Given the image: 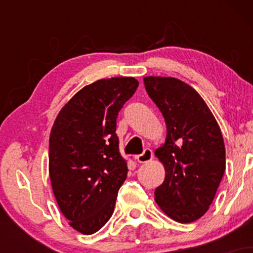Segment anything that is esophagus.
Returning a JSON list of instances; mask_svg holds the SVG:
<instances>
[{"mask_svg":"<svg viewBox=\"0 0 253 253\" xmlns=\"http://www.w3.org/2000/svg\"><path fill=\"white\" fill-rule=\"evenodd\" d=\"M152 157H153L152 150L145 149L144 152L141 153V155L136 156V161H138L139 163H146V162H149V161H151V159H152Z\"/></svg>","mask_w":253,"mask_h":253,"instance_id":"1","label":"esophagus"}]
</instances>
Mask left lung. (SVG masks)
Masks as SVG:
<instances>
[{
	"label": "left lung",
	"instance_id": "8db88e82",
	"mask_svg": "<svg viewBox=\"0 0 253 253\" xmlns=\"http://www.w3.org/2000/svg\"><path fill=\"white\" fill-rule=\"evenodd\" d=\"M145 89L163 114L167 139L156 156L165 179L155 200L171 219H200L213 202L226 168L225 144L215 118L190 85L172 77H145Z\"/></svg>",
	"mask_w": 253,
	"mask_h": 253
}]
</instances>
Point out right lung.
<instances>
[{"label": "right lung", "mask_w": 253, "mask_h": 253, "mask_svg": "<svg viewBox=\"0 0 253 253\" xmlns=\"http://www.w3.org/2000/svg\"><path fill=\"white\" fill-rule=\"evenodd\" d=\"M138 85L133 77L89 84L64 106L52 127V189L71 227L83 234L106 225L127 177V161L119 150L115 130L119 112Z\"/></svg>", "instance_id": "obj_1"}]
</instances>
